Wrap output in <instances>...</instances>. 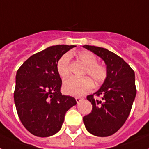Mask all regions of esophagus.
I'll list each match as a JSON object with an SVG mask.
<instances>
[{"label": "esophagus", "instance_id": "34e87169", "mask_svg": "<svg viewBox=\"0 0 149 149\" xmlns=\"http://www.w3.org/2000/svg\"><path fill=\"white\" fill-rule=\"evenodd\" d=\"M83 98H80V97H76V101H77V103H79V102H80L82 100H83Z\"/></svg>", "mask_w": 149, "mask_h": 149}]
</instances>
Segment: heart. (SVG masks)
I'll list each match as a JSON object with an SVG mask.
<instances>
[{"instance_id":"b5f03b06","label":"heart","mask_w":149,"mask_h":149,"mask_svg":"<svg viewBox=\"0 0 149 149\" xmlns=\"http://www.w3.org/2000/svg\"><path fill=\"white\" fill-rule=\"evenodd\" d=\"M77 56L86 66V74L91 77L95 83H101L105 79L106 77V68L97 63V58L92 52L83 50L79 52ZM70 58L69 54H65L60 58L56 64L58 74L62 78H66L69 76ZM93 87V82L89 78H70L64 81L63 89L67 95L80 96L91 91Z\"/></svg>"}]
</instances>
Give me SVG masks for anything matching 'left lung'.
<instances>
[{
	"label": "left lung",
	"instance_id": "1",
	"mask_svg": "<svg viewBox=\"0 0 149 149\" xmlns=\"http://www.w3.org/2000/svg\"><path fill=\"white\" fill-rule=\"evenodd\" d=\"M103 60L106 77L100 89L87 100L93 105L92 112L83 117V123L89 133L106 137L116 132L126 121L136 95L135 72L123 58L109 49L84 45ZM102 96L95 100L93 95Z\"/></svg>",
	"mask_w": 149,
	"mask_h": 149
}]
</instances>
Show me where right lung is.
<instances>
[{"instance_id": "1", "label": "right lung", "mask_w": 149, "mask_h": 149, "mask_svg": "<svg viewBox=\"0 0 149 149\" xmlns=\"http://www.w3.org/2000/svg\"><path fill=\"white\" fill-rule=\"evenodd\" d=\"M76 46L56 45L33 54L18 69L14 102L24 126L38 137L60 131L66 111L77 104L75 98L62 95V80L56 70L60 58Z\"/></svg>"}]
</instances>
